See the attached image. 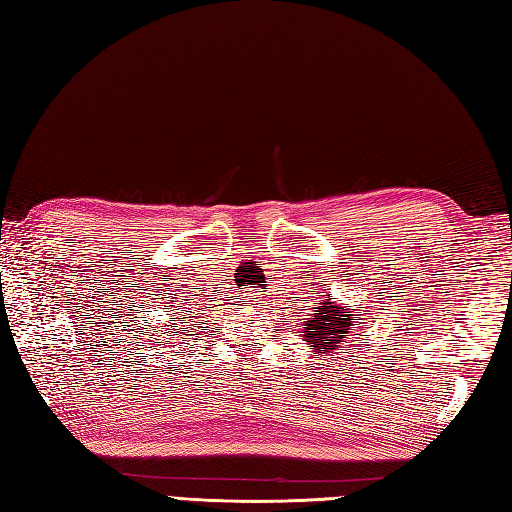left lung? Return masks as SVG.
Wrapping results in <instances>:
<instances>
[{
    "label": "left lung",
    "instance_id": "8db88e82",
    "mask_svg": "<svg viewBox=\"0 0 512 512\" xmlns=\"http://www.w3.org/2000/svg\"><path fill=\"white\" fill-rule=\"evenodd\" d=\"M355 309L339 306L333 295L315 306L309 320L304 322V342H309L313 352H333L348 346V350L357 342V322L352 320ZM361 342V339H359Z\"/></svg>",
    "mask_w": 512,
    "mask_h": 512
}]
</instances>
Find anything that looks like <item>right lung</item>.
Returning a JSON list of instances; mask_svg holds the SVG:
<instances>
[{"mask_svg": "<svg viewBox=\"0 0 512 512\" xmlns=\"http://www.w3.org/2000/svg\"><path fill=\"white\" fill-rule=\"evenodd\" d=\"M170 331H173V328H170Z\"/></svg>", "mask_w": 512, "mask_h": 512, "instance_id": "1", "label": "right lung"}]
</instances>
